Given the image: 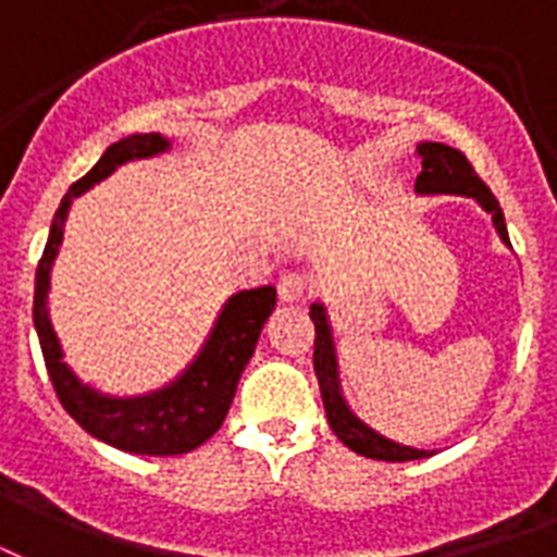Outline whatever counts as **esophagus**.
I'll return each mask as SVG.
<instances>
[{
	"mask_svg": "<svg viewBox=\"0 0 557 557\" xmlns=\"http://www.w3.org/2000/svg\"><path fill=\"white\" fill-rule=\"evenodd\" d=\"M305 287H308V282H305L302 273H284L282 282H278V299L282 302H299L305 296Z\"/></svg>",
	"mask_w": 557,
	"mask_h": 557,
	"instance_id": "esophagus-1",
	"label": "esophagus"
}]
</instances>
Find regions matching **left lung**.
I'll use <instances>...</instances> for the list:
<instances>
[{"label":"left lung","mask_w":557,"mask_h":557,"mask_svg":"<svg viewBox=\"0 0 557 557\" xmlns=\"http://www.w3.org/2000/svg\"><path fill=\"white\" fill-rule=\"evenodd\" d=\"M417 152L422 158V173L417 175L413 194L417 196H467L479 205L482 211L491 214V223L499 234V240L505 246H511L508 240V228H505V216L496 202V196L491 194V187L475 175L472 164L463 158V152L453 149L446 144H434V140H422L417 144ZM311 320L317 329V341H313V373L320 382V393H323V408L329 417L332 432L337 434V441L343 446H349L352 453L363 455V458H375V461H420L429 458V449H417V446H405L391 437H384L367 425V422L352 411V405L346 403L341 384V358H337V343H334V325L329 317V305L323 299L311 302Z\"/></svg>","instance_id":"obj_1"}]
</instances>
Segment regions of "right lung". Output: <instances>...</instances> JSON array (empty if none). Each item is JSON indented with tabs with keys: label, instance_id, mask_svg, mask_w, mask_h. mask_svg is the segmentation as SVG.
<instances>
[{
	"label": "right lung",
	"instance_id": "add662e5",
	"mask_svg": "<svg viewBox=\"0 0 557 557\" xmlns=\"http://www.w3.org/2000/svg\"><path fill=\"white\" fill-rule=\"evenodd\" d=\"M170 149L173 140L161 132L128 135L108 146L94 170L85 178H78L58 205L35 275V332L40 337L46 370L55 384L64 411L87 434H94L96 441L135 455H184L202 446L223 425L237 382L258 346L263 323L275 308L273 284L228 296L194 361L175 379L149 393L114 396V393L96 391L94 384L82 382L66 363L64 346L58 341L55 325L49 317V290H52V267L64 244L70 208L78 196L87 194L94 184L104 182L108 175H114L123 164L149 161Z\"/></svg>",
	"mask_w": 557,
	"mask_h": 557
}]
</instances>
